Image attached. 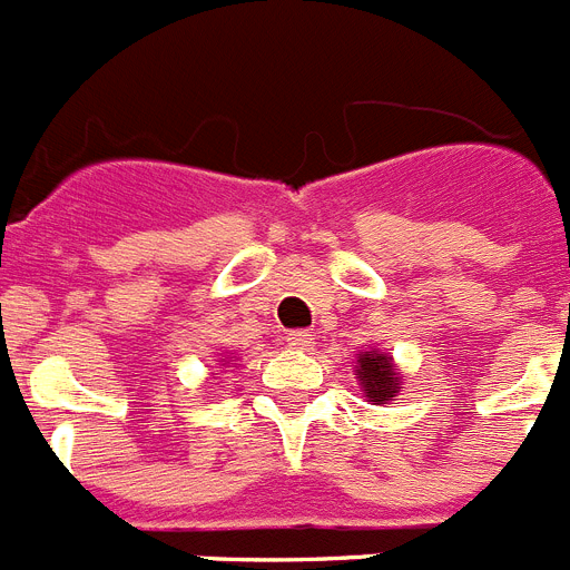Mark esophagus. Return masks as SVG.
<instances>
[{"label":"esophagus","instance_id":"esophagus-1","mask_svg":"<svg viewBox=\"0 0 570 570\" xmlns=\"http://www.w3.org/2000/svg\"><path fill=\"white\" fill-rule=\"evenodd\" d=\"M286 343H289L292 348H297V352H309L312 343H315V337H312V332L297 330V332H289V335H286Z\"/></svg>","mask_w":570,"mask_h":570}]
</instances>
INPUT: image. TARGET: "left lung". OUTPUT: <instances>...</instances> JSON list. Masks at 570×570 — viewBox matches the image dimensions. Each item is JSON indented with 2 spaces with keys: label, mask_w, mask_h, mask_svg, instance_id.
<instances>
[{
  "label": "left lung",
  "mask_w": 570,
  "mask_h": 570,
  "mask_svg": "<svg viewBox=\"0 0 570 570\" xmlns=\"http://www.w3.org/2000/svg\"><path fill=\"white\" fill-rule=\"evenodd\" d=\"M355 374L357 386H361L363 397L372 403V406H383V403H392L400 392H403V374H400L397 363L389 352L381 348H368L355 357Z\"/></svg>",
  "instance_id": "left-lung-1"
}]
</instances>
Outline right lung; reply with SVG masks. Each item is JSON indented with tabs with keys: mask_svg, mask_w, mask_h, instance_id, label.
<instances>
[{
	"mask_svg": "<svg viewBox=\"0 0 570 570\" xmlns=\"http://www.w3.org/2000/svg\"><path fill=\"white\" fill-rule=\"evenodd\" d=\"M218 366H229V355H222V361H218Z\"/></svg>",
	"mask_w": 570,
	"mask_h": 570,
	"instance_id": "obj_1",
	"label": "right lung"
}]
</instances>
